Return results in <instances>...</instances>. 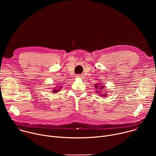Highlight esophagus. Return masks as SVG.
Segmentation results:
<instances>
[{
	"instance_id": "1",
	"label": "esophagus",
	"mask_w": 156,
	"mask_h": 156,
	"mask_svg": "<svg viewBox=\"0 0 156 156\" xmlns=\"http://www.w3.org/2000/svg\"><path fill=\"white\" fill-rule=\"evenodd\" d=\"M76 77H77V78H82V75H76Z\"/></svg>"
}]
</instances>
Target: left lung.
<instances>
[{
	"mask_svg": "<svg viewBox=\"0 0 156 156\" xmlns=\"http://www.w3.org/2000/svg\"><path fill=\"white\" fill-rule=\"evenodd\" d=\"M102 83H96L94 84V87L96 88V93H98V94H99V96L101 97H103V98H105L107 95V92H104L105 90H104V88H105V86L102 85Z\"/></svg>",
	"mask_w": 156,
	"mask_h": 156,
	"instance_id": "1",
	"label": "left lung"
}]
</instances>
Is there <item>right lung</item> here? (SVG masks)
Here are the masks:
<instances>
[{
    "instance_id": "right-lung-1",
    "label": "right lung",
    "mask_w": 156,
    "mask_h": 156,
    "mask_svg": "<svg viewBox=\"0 0 156 156\" xmlns=\"http://www.w3.org/2000/svg\"><path fill=\"white\" fill-rule=\"evenodd\" d=\"M62 85H60V86H58V85H57V86H55V87H54V88L52 89V93H58L59 91H60V89L61 88V86Z\"/></svg>"
}]
</instances>
